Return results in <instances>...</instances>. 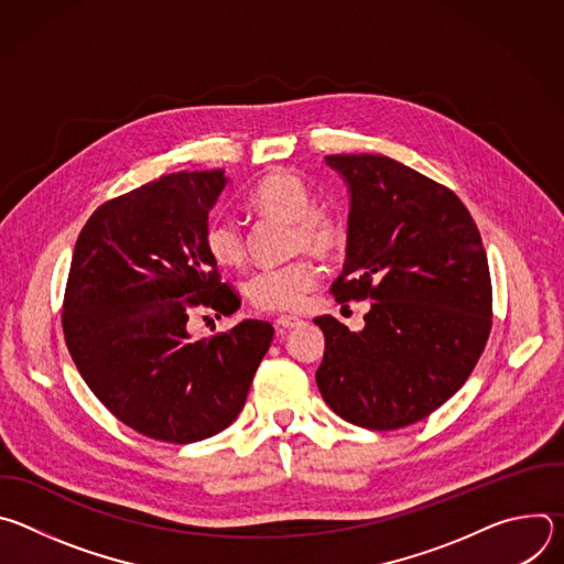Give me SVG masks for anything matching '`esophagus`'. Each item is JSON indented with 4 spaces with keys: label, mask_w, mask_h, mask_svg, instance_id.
I'll return each mask as SVG.
<instances>
[{
    "label": "esophagus",
    "mask_w": 564,
    "mask_h": 564,
    "mask_svg": "<svg viewBox=\"0 0 564 564\" xmlns=\"http://www.w3.org/2000/svg\"><path fill=\"white\" fill-rule=\"evenodd\" d=\"M274 326H276L279 333H285V330H292V328L301 326V318H299V316H288V314H283V316H279V318L274 321Z\"/></svg>",
    "instance_id": "obj_1"
}]
</instances>
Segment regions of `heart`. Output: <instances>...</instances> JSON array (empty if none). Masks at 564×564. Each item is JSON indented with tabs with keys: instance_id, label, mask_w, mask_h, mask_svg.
<instances>
[{
	"instance_id": "b5f03b06",
	"label": "heart",
	"mask_w": 564,
	"mask_h": 564,
	"mask_svg": "<svg viewBox=\"0 0 564 564\" xmlns=\"http://www.w3.org/2000/svg\"><path fill=\"white\" fill-rule=\"evenodd\" d=\"M250 205L265 214L292 223V252L307 250L321 259H333L346 248V227L339 218L316 212L310 187L290 172L268 174L250 194ZM205 248L225 268L246 261V236L229 216H214L205 227ZM318 270L307 259H296L281 268H263L246 281V294L261 310H299L305 294L316 285Z\"/></svg>"
}]
</instances>
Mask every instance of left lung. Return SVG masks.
<instances>
[{
	"label": "left lung",
	"mask_w": 564,
	"mask_h": 564,
	"mask_svg": "<svg viewBox=\"0 0 564 564\" xmlns=\"http://www.w3.org/2000/svg\"><path fill=\"white\" fill-rule=\"evenodd\" d=\"M350 196L348 246L333 292L372 299L350 333L316 316L326 350L316 386L346 422L415 424L451 399L491 333V276L475 220L446 187L386 155H326Z\"/></svg>",
	"instance_id": "obj_1"
}]
</instances>
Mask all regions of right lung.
<instances>
[{"label": "right lung", "mask_w": 564, "mask_h": 564, "mask_svg": "<svg viewBox=\"0 0 564 564\" xmlns=\"http://www.w3.org/2000/svg\"><path fill=\"white\" fill-rule=\"evenodd\" d=\"M225 172H178L98 207L73 250L62 328L102 404L133 431L189 444L227 429L246 406L274 328L246 318L196 339L189 307L238 310L205 248Z\"/></svg>", "instance_id": "add662e5"}]
</instances>
